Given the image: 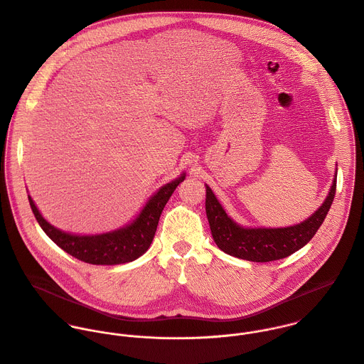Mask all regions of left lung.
<instances>
[{
    "instance_id": "1",
    "label": "left lung",
    "mask_w": 364,
    "mask_h": 364,
    "mask_svg": "<svg viewBox=\"0 0 364 364\" xmlns=\"http://www.w3.org/2000/svg\"><path fill=\"white\" fill-rule=\"evenodd\" d=\"M205 211L211 234L221 251L252 261L269 262L287 258L305 247L323 224L336 194V178L322 207L306 221L287 228H242L224 211L208 186Z\"/></svg>"
}]
</instances>
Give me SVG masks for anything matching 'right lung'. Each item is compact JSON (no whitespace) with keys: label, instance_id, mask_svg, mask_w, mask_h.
I'll return each instance as SVG.
<instances>
[{"label":"right lung","instance_id":"obj_1","mask_svg":"<svg viewBox=\"0 0 364 364\" xmlns=\"http://www.w3.org/2000/svg\"><path fill=\"white\" fill-rule=\"evenodd\" d=\"M184 178L186 174L163 186L149 200L146 207L132 224L122 230L99 235L80 237L59 231L45 221L29 196L28 200L41 228L65 252L92 265H119L137 259L149 250L154 238L161 211L177 186L184 181Z\"/></svg>","mask_w":364,"mask_h":364}]
</instances>
